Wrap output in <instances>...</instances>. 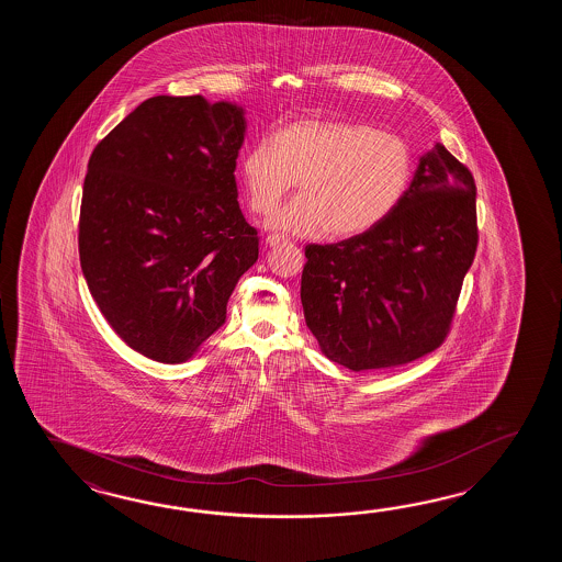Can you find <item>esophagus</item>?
Wrapping results in <instances>:
<instances>
[{"label":"esophagus","instance_id":"1","mask_svg":"<svg viewBox=\"0 0 562 562\" xmlns=\"http://www.w3.org/2000/svg\"><path fill=\"white\" fill-rule=\"evenodd\" d=\"M285 237H281V235H269V237L265 239L267 247H279V245H285Z\"/></svg>","mask_w":562,"mask_h":562}]
</instances>
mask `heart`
Wrapping results in <instances>:
<instances>
[{"label":"heart","mask_w":562,"mask_h":562,"mask_svg":"<svg viewBox=\"0 0 562 562\" xmlns=\"http://www.w3.org/2000/svg\"><path fill=\"white\" fill-rule=\"evenodd\" d=\"M414 172L404 138L370 124L305 119L252 144L240 177L255 213H269L301 179V194L267 227L317 239L358 237L394 213Z\"/></svg>","instance_id":"1"}]
</instances>
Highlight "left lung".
<instances>
[{
	"label": "left lung",
	"instance_id": "left-lung-1",
	"mask_svg": "<svg viewBox=\"0 0 562 562\" xmlns=\"http://www.w3.org/2000/svg\"><path fill=\"white\" fill-rule=\"evenodd\" d=\"M476 245V184L436 143L378 227L305 247L301 303L323 353L361 371L434 351L448 334Z\"/></svg>",
	"mask_w": 562,
	"mask_h": 562
}]
</instances>
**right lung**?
Wrapping results in <instances>:
<instances>
[{
	"label": "right lung",
	"mask_w": 562,
	"mask_h": 562,
	"mask_svg": "<svg viewBox=\"0 0 562 562\" xmlns=\"http://www.w3.org/2000/svg\"><path fill=\"white\" fill-rule=\"evenodd\" d=\"M247 119L237 102L155 95L98 144L80 209V265L126 346L180 363L227 319L259 259L235 180Z\"/></svg>",
	"instance_id": "right-lung-1"
}]
</instances>
